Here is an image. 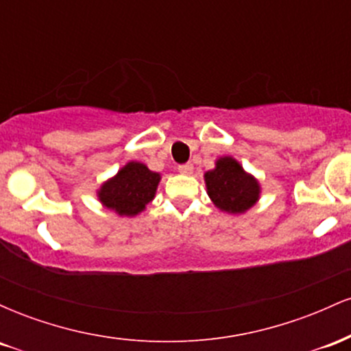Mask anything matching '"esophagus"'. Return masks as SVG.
<instances>
[{"label":"esophagus","mask_w":351,"mask_h":351,"mask_svg":"<svg viewBox=\"0 0 351 351\" xmlns=\"http://www.w3.org/2000/svg\"><path fill=\"white\" fill-rule=\"evenodd\" d=\"M178 171L181 175H191L193 173V165L191 163H183L178 167Z\"/></svg>","instance_id":"obj_1"}]
</instances>
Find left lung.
<instances>
[{
	"instance_id": "8db88e82",
	"label": "left lung",
	"mask_w": 351,
	"mask_h": 351,
	"mask_svg": "<svg viewBox=\"0 0 351 351\" xmlns=\"http://www.w3.org/2000/svg\"><path fill=\"white\" fill-rule=\"evenodd\" d=\"M208 195L221 211L241 215L259 199V183L231 156L216 162L215 170L204 173Z\"/></svg>"
}]
</instances>
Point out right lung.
<instances>
[{"label":"right lung","mask_w":351,"mask_h":351,"mask_svg":"<svg viewBox=\"0 0 351 351\" xmlns=\"http://www.w3.org/2000/svg\"><path fill=\"white\" fill-rule=\"evenodd\" d=\"M160 175L150 171L143 163L130 162L99 189L104 206L120 216H136L155 198Z\"/></svg>","instance_id":"1"}]
</instances>
